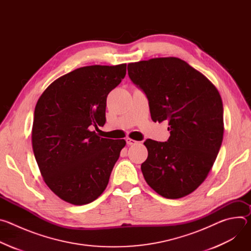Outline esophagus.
<instances>
[{
	"mask_svg": "<svg viewBox=\"0 0 251 251\" xmlns=\"http://www.w3.org/2000/svg\"><path fill=\"white\" fill-rule=\"evenodd\" d=\"M126 142H127L128 145H135L136 143H137V141H135V140H133V139H131V138H127V139H126Z\"/></svg>",
	"mask_w": 251,
	"mask_h": 251,
	"instance_id": "esophagus-1",
	"label": "esophagus"
}]
</instances>
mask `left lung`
Masks as SVG:
<instances>
[{
	"label": "left lung",
	"mask_w": 251,
	"mask_h": 251,
	"mask_svg": "<svg viewBox=\"0 0 251 251\" xmlns=\"http://www.w3.org/2000/svg\"><path fill=\"white\" fill-rule=\"evenodd\" d=\"M128 75L145 92L152 120L169 122L167 142H144L145 181L166 199L186 197L205 180L221 149L222 97L203 75L177 57L129 63Z\"/></svg>",
	"instance_id": "obj_1"
}]
</instances>
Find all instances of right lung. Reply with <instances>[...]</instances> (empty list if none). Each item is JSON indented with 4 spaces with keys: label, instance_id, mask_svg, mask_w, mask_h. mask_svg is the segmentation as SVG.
Wrapping results in <instances>:
<instances>
[{
    "label": "right lung",
    "instance_id": "obj_1",
    "mask_svg": "<svg viewBox=\"0 0 251 251\" xmlns=\"http://www.w3.org/2000/svg\"><path fill=\"white\" fill-rule=\"evenodd\" d=\"M126 75V64L90 65L54 80L34 108L33 154L47 186L75 205L95 201L106 189L125 140L99 137L107 95Z\"/></svg>",
    "mask_w": 251,
    "mask_h": 251
}]
</instances>
